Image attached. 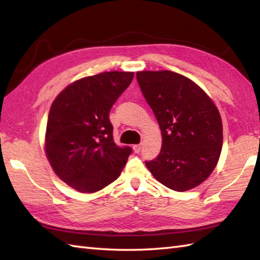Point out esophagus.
<instances>
[{"instance_id": "34e87169", "label": "esophagus", "mask_w": 260, "mask_h": 260, "mask_svg": "<svg viewBox=\"0 0 260 260\" xmlns=\"http://www.w3.org/2000/svg\"><path fill=\"white\" fill-rule=\"evenodd\" d=\"M141 148H142V145H141V144H136V145L133 146V150H134L135 153H140Z\"/></svg>"}]
</instances>
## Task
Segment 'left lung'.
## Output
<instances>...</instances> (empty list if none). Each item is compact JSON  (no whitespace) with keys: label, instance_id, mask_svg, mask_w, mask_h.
Masks as SVG:
<instances>
[{"label":"left lung","instance_id":"left-lung-1","mask_svg":"<svg viewBox=\"0 0 260 260\" xmlns=\"http://www.w3.org/2000/svg\"><path fill=\"white\" fill-rule=\"evenodd\" d=\"M137 82L162 133L158 156L146 161L169 189L187 191L212 173L222 148L219 110L196 82L173 71H139Z\"/></svg>","mask_w":260,"mask_h":260}]
</instances>
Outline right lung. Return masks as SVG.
<instances>
[{"label": "right lung", "mask_w": 260, "mask_h": 260, "mask_svg": "<svg viewBox=\"0 0 260 260\" xmlns=\"http://www.w3.org/2000/svg\"><path fill=\"white\" fill-rule=\"evenodd\" d=\"M134 73L109 71L69 85L51 105L46 153L54 173L82 193L104 189L118 178L132 148L113 139L109 112Z\"/></svg>", "instance_id": "add662e5"}]
</instances>
